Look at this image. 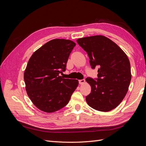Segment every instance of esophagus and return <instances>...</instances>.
Listing matches in <instances>:
<instances>
[{
	"mask_svg": "<svg viewBox=\"0 0 146 146\" xmlns=\"http://www.w3.org/2000/svg\"><path fill=\"white\" fill-rule=\"evenodd\" d=\"M78 82H79V84H80V85H82V84H83L85 82V79H82V80H78Z\"/></svg>",
	"mask_w": 146,
	"mask_h": 146,
	"instance_id": "1",
	"label": "esophagus"
}]
</instances>
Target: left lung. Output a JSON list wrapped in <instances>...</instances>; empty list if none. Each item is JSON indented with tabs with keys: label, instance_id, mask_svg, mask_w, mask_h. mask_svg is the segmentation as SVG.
<instances>
[{
	"label": "left lung",
	"instance_id": "left-lung-1",
	"mask_svg": "<svg viewBox=\"0 0 146 146\" xmlns=\"http://www.w3.org/2000/svg\"><path fill=\"white\" fill-rule=\"evenodd\" d=\"M89 56L92 69L98 67V78H86L91 87L88 104L100 111H109L119 105L127 94L131 78L130 63L121 48L102 35L78 39Z\"/></svg>",
	"mask_w": 146,
	"mask_h": 146
}]
</instances>
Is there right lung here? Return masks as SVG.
<instances>
[{
    "mask_svg": "<svg viewBox=\"0 0 146 146\" xmlns=\"http://www.w3.org/2000/svg\"><path fill=\"white\" fill-rule=\"evenodd\" d=\"M76 44L54 39L35 51L24 72L25 90L30 100L42 111L53 113L68 104L78 85L76 79L63 78L69 55Z\"/></svg>",
    "mask_w": 146,
    "mask_h": 146,
    "instance_id": "add662e5",
    "label": "right lung"
}]
</instances>
